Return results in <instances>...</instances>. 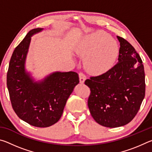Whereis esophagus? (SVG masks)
Instances as JSON below:
<instances>
[{
  "label": "esophagus",
  "mask_w": 152,
  "mask_h": 152,
  "mask_svg": "<svg viewBox=\"0 0 152 152\" xmlns=\"http://www.w3.org/2000/svg\"><path fill=\"white\" fill-rule=\"evenodd\" d=\"M79 78H80V84H83L84 81H85V80L86 78V76L84 75L83 73L80 72L79 74Z\"/></svg>",
  "instance_id": "1"
}]
</instances>
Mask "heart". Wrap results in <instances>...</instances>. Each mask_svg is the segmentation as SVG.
Returning <instances> with one entry per match:
<instances>
[{
    "label": "heart",
    "instance_id": "1",
    "mask_svg": "<svg viewBox=\"0 0 152 152\" xmlns=\"http://www.w3.org/2000/svg\"><path fill=\"white\" fill-rule=\"evenodd\" d=\"M75 51L84 57V66L89 73L101 75L114 66L119 54V46L108 33L97 31L82 38Z\"/></svg>",
    "mask_w": 152,
    "mask_h": 152
}]
</instances>
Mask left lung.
<instances>
[{
  "instance_id": "obj_1",
  "label": "left lung",
  "mask_w": 152,
  "mask_h": 152,
  "mask_svg": "<svg viewBox=\"0 0 152 152\" xmlns=\"http://www.w3.org/2000/svg\"><path fill=\"white\" fill-rule=\"evenodd\" d=\"M117 37L120 43L118 63L107 72L85 81L91 91L88 106L92 117L110 128L125 125L135 117L145 91L140 55L127 40Z\"/></svg>"
}]
</instances>
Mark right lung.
<instances>
[{"label": "right lung", "mask_w": 152, "mask_h": 152, "mask_svg": "<svg viewBox=\"0 0 152 152\" xmlns=\"http://www.w3.org/2000/svg\"><path fill=\"white\" fill-rule=\"evenodd\" d=\"M43 28L31 30L15 49L7 77L12 109L20 119L37 127H48L60 120L66 101L79 83L75 72H54L36 81L25 68L31 37Z\"/></svg>", "instance_id": "add662e5"}]
</instances>
